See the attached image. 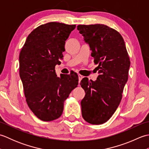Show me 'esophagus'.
I'll list each match as a JSON object with an SVG mask.
<instances>
[{
	"instance_id": "esophagus-1",
	"label": "esophagus",
	"mask_w": 149,
	"mask_h": 149,
	"mask_svg": "<svg viewBox=\"0 0 149 149\" xmlns=\"http://www.w3.org/2000/svg\"><path fill=\"white\" fill-rule=\"evenodd\" d=\"M78 76H79V84L81 79L83 78V76L82 75H81V74H78Z\"/></svg>"
}]
</instances>
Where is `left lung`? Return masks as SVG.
Wrapping results in <instances>:
<instances>
[{
    "mask_svg": "<svg viewBox=\"0 0 149 149\" xmlns=\"http://www.w3.org/2000/svg\"><path fill=\"white\" fill-rule=\"evenodd\" d=\"M77 30L90 46L99 75L96 81H81L85 91L81 100L83 118L102 124L115 112L128 80L130 60L124 40L118 31L103 24L79 25Z\"/></svg>",
    "mask_w": 149,
    "mask_h": 149,
    "instance_id": "left-lung-1",
    "label": "left lung"
}]
</instances>
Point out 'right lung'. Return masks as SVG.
<instances>
[{
	"instance_id": "obj_1",
	"label": "right lung",
	"mask_w": 149,
	"mask_h": 149,
	"mask_svg": "<svg viewBox=\"0 0 149 149\" xmlns=\"http://www.w3.org/2000/svg\"><path fill=\"white\" fill-rule=\"evenodd\" d=\"M75 25L49 22L36 28L27 36L19 56V72L26 102L43 121H52L62 115L65 100L78 85L75 72L58 77L65 41Z\"/></svg>"
}]
</instances>
